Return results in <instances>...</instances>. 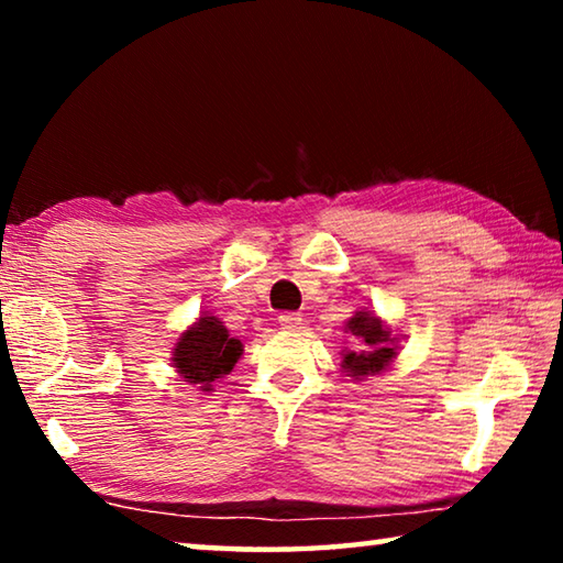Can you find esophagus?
<instances>
[{
    "label": "esophagus",
    "instance_id": "1",
    "mask_svg": "<svg viewBox=\"0 0 563 563\" xmlns=\"http://www.w3.org/2000/svg\"><path fill=\"white\" fill-rule=\"evenodd\" d=\"M278 320L285 330H298L302 325V318L298 316V312H280Z\"/></svg>",
    "mask_w": 563,
    "mask_h": 563
}]
</instances>
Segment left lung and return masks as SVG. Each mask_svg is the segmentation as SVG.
Masks as SVG:
<instances>
[{
    "instance_id": "obj_1",
    "label": "left lung",
    "mask_w": 563,
    "mask_h": 563,
    "mask_svg": "<svg viewBox=\"0 0 563 563\" xmlns=\"http://www.w3.org/2000/svg\"><path fill=\"white\" fill-rule=\"evenodd\" d=\"M347 330L362 340V347L357 352H347L345 360H342L347 375L362 379L383 373L395 357V338L389 335L383 320L369 316V312H355V318H350L347 322Z\"/></svg>"
}]
</instances>
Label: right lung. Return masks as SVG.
Here are the masks:
<instances>
[{
	"instance_id": "add662e5",
	"label": "right lung",
	"mask_w": 563,
	"mask_h": 563,
	"mask_svg": "<svg viewBox=\"0 0 563 563\" xmlns=\"http://www.w3.org/2000/svg\"><path fill=\"white\" fill-rule=\"evenodd\" d=\"M241 355V340L228 335L221 320L201 318L194 328L178 338L174 365L186 383L211 389L218 377L231 373Z\"/></svg>"
}]
</instances>
